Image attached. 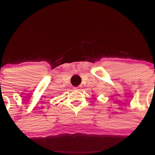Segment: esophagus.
Wrapping results in <instances>:
<instances>
[{"mask_svg":"<svg viewBox=\"0 0 155 155\" xmlns=\"http://www.w3.org/2000/svg\"><path fill=\"white\" fill-rule=\"evenodd\" d=\"M74 90H80V87H74Z\"/></svg>","mask_w":155,"mask_h":155,"instance_id":"1","label":"esophagus"}]
</instances>
